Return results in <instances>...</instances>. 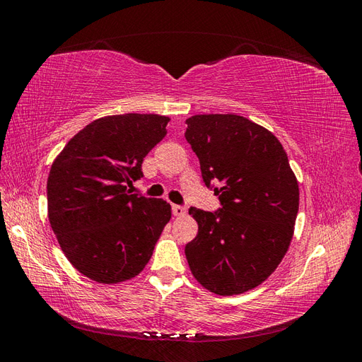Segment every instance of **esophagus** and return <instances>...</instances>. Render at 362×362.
Wrapping results in <instances>:
<instances>
[{
	"mask_svg": "<svg viewBox=\"0 0 362 362\" xmlns=\"http://www.w3.org/2000/svg\"><path fill=\"white\" fill-rule=\"evenodd\" d=\"M172 213L175 216H184L185 213H187V208H185L184 205H172Z\"/></svg>",
	"mask_w": 362,
	"mask_h": 362,
	"instance_id": "1",
	"label": "esophagus"
}]
</instances>
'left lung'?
<instances>
[{
  "label": "left lung",
  "mask_w": 362,
  "mask_h": 362,
  "mask_svg": "<svg viewBox=\"0 0 362 362\" xmlns=\"http://www.w3.org/2000/svg\"><path fill=\"white\" fill-rule=\"evenodd\" d=\"M185 140L202 180L221 201L216 211L192 206L198 234L185 245L193 276L216 294L249 291L288 250L299 211V185L270 131L237 115H196Z\"/></svg>",
  "instance_id": "obj_1"
}]
</instances>
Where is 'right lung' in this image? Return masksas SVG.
Segmentation results:
<instances>
[{
	"label": "right lung",
	"instance_id": "right-lung-1",
	"mask_svg": "<svg viewBox=\"0 0 362 362\" xmlns=\"http://www.w3.org/2000/svg\"><path fill=\"white\" fill-rule=\"evenodd\" d=\"M168 116L115 115L76 133L52 163L48 217L71 264L101 284L144 270L170 218V205L127 185L144 177L141 163L166 136Z\"/></svg>",
	"mask_w": 362,
	"mask_h": 362
}]
</instances>
